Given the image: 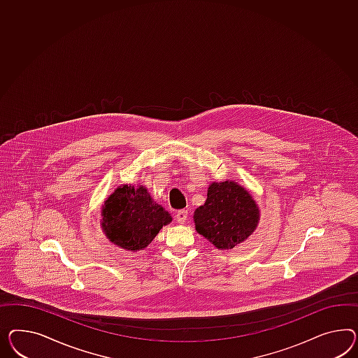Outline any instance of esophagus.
Returning <instances> with one entry per match:
<instances>
[{
  "mask_svg": "<svg viewBox=\"0 0 358 358\" xmlns=\"http://www.w3.org/2000/svg\"><path fill=\"white\" fill-rule=\"evenodd\" d=\"M176 220L180 224H184L187 220V211L186 210H180L176 213Z\"/></svg>",
  "mask_w": 358,
  "mask_h": 358,
  "instance_id": "1",
  "label": "esophagus"
}]
</instances>
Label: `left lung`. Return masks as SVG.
Here are the masks:
<instances>
[{"instance_id":"obj_1","label":"left lung","mask_w":358,"mask_h":358,"mask_svg":"<svg viewBox=\"0 0 358 358\" xmlns=\"http://www.w3.org/2000/svg\"><path fill=\"white\" fill-rule=\"evenodd\" d=\"M195 229L219 250L248 240L258 222L259 207L250 193L234 181L213 182L207 199L194 213Z\"/></svg>"}]
</instances>
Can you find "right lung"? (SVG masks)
<instances>
[{"mask_svg":"<svg viewBox=\"0 0 358 358\" xmlns=\"http://www.w3.org/2000/svg\"><path fill=\"white\" fill-rule=\"evenodd\" d=\"M101 217L106 238L129 252L145 249L159 231L172 222L171 213L141 185L118 186L106 198Z\"/></svg>","mask_w":358,"mask_h":358,"instance_id":"obj_1","label":"right lung"}]
</instances>
